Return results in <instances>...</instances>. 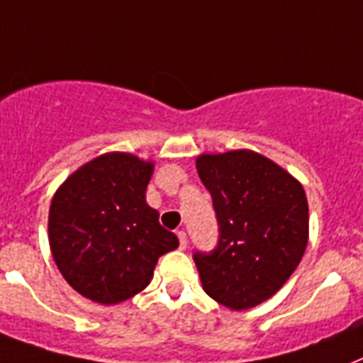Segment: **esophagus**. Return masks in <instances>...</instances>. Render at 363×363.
Returning a JSON list of instances; mask_svg holds the SVG:
<instances>
[{
  "label": "esophagus",
  "instance_id": "1",
  "mask_svg": "<svg viewBox=\"0 0 363 363\" xmlns=\"http://www.w3.org/2000/svg\"><path fill=\"white\" fill-rule=\"evenodd\" d=\"M178 238H179V248L182 250L187 248V233L178 231Z\"/></svg>",
  "mask_w": 363,
  "mask_h": 363
}]
</instances>
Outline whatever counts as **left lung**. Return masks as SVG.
Returning <instances> with one entry per match:
<instances>
[{
  "label": "left lung",
  "mask_w": 363,
  "mask_h": 363,
  "mask_svg": "<svg viewBox=\"0 0 363 363\" xmlns=\"http://www.w3.org/2000/svg\"><path fill=\"white\" fill-rule=\"evenodd\" d=\"M196 172L220 223L212 254H195L202 289L231 311L271 299L308 242V202L299 179L250 150L202 153Z\"/></svg>",
  "instance_id": "1"
}]
</instances>
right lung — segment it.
<instances>
[{"mask_svg": "<svg viewBox=\"0 0 363 363\" xmlns=\"http://www.w3.org/2000/svg\"><path fill=\"white\" fill-rule=\"evenodd\" d=\"M155 162L111 151L64 179L49 208V246L72 288L100 305L140 294L159 257L179 246L145 201Z\"/></svg>", "mask_w": 363, "mask_h": 363, "instance_id": "obj_1", "label": "right lung"}]
</instances>
